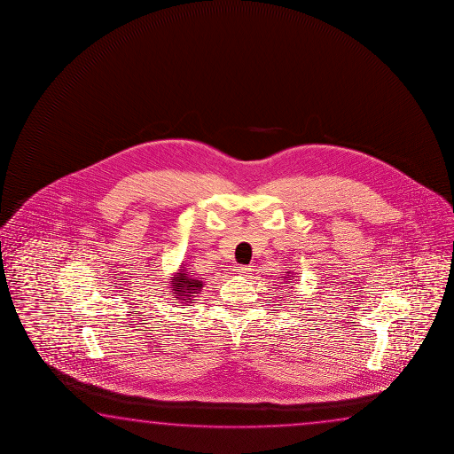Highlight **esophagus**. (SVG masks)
<instances>
[{"mask_svg": "<svg viewBox=\"0 0 454 454\" xmlns=\"http://www.w3.org/2000/svg\"><path fill=\"white\" fill-rule=\"evenodd\" d=\"M237 271H239V275H243V277H249V275H251V269L247 267V265L237 267Z\"/></svg>", "mask_w": 454, "mask_h": 454, "instance_id": "esophagus-1", "label": "esophagus"}]
</instances>
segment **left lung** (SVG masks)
Wrapping results in <instances>:
<instances>
[{
    "mask_svg": "<svg viewBox=\"0 0 454 454\" xmlns=\"http://www.w3.org/2000/svg\"><path fill=\"white\" fill-rule=\"evenodd\" d=\"M291 279H294L293 273H291V271H286V285H291Z\"/></svg>",
    "mask_w": 454,
    "mask_h": 454,
    "instance_id": "8db88e82",
    "label": "left lung"
}]
</instances>
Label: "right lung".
<instances>
[{
    "mask_svg": "<svg viewBox=\"0 0 454 454\" xmlns=\"http://www.w3.org/2000/svg\"><path fill=\"white\" fill-rule=\"evenodd\" d=\"M169 293H173V297L181 303H193L197 294L201 293L203 289V281L200 278L195 277L192 270L187 269V263H181L176 273L169 277Z\"/></svg>",
    "mask_w": 454,
    "mask_h": 454,
    "instance_id": "right-lung-1",
    "label": "right lung"
}]
</instances>
